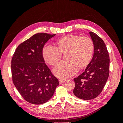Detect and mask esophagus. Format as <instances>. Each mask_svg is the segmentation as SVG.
Segmentation results:
<instances>
[{"label":"esophagus","mask_w":123,"mask_h":123,"mask_svg":"<svg viewBox=\"0 0 123 123\" xmlns=\"http://www.w3.org/2000/svg\"><path fill=\"white\" fill-rule=\"evenodd\" d=\"M65 80H59V84H62V83H64V82H65Z\"/></svg>","instance_id":"obj_1"}]
</instances>
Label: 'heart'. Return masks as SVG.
I'll return each instance as SVG.
<instances>
[{"mask_svg":"<svg viewBox=\"0 0 123 123\" xmlns=\"http://www.w3.org/2000/svg\"><path fill=\"white\" fill-rule=\"evenodd\" d=\"M56 44L58 48L51 45L44 46L43 56L47 63L55 66L61 61L62 54H67V61L62 62L53 70L55 75L61 79L75 75L79 67H86L94 54V43L89 37L68 34L59 38Z\"/></svg>","mask_w":123,"mask_h":123,"instance_id":"heart-1","label":"heart"}]
</instances>
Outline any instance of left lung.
Listing matches in <instances>:
<instances>
[{"label":"left lung","mask_w":123,"mask_h":123,"mask_svg":"<svg viewBox=\"0 0 123 123\" xmlns=\"http://www.w3.org/2000/svg\"><path fill=\"white\" fill-rule=\"evenodd\" d=\"M89 34L94 44L93 56L85 71L74 79V94L85 100L93 99L99 95L109 74L110 59L106 44L95 33L90 32Z\"/></svg>","instance_id":"left-lung-1"}]
</instances>
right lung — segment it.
<instances>
[{
  "mask_svg": "<svg viewBox=\"0 0 123 123\" xmlns=\"http://www.w3.org/2000/svg\"><path fill=\"white\" fill-rule=\"evenodd\" d=\"M55 35L45 33L34 34L17 47L12 57L13 82L22 97L31 104L46 103L59 85L43 56L44 44Z\"/></svg>",
  "mask_w": 123,
  "mask_h": 123,
  "instance_id": "add662e5",
  "label": "right lung"
}]
</instances>
